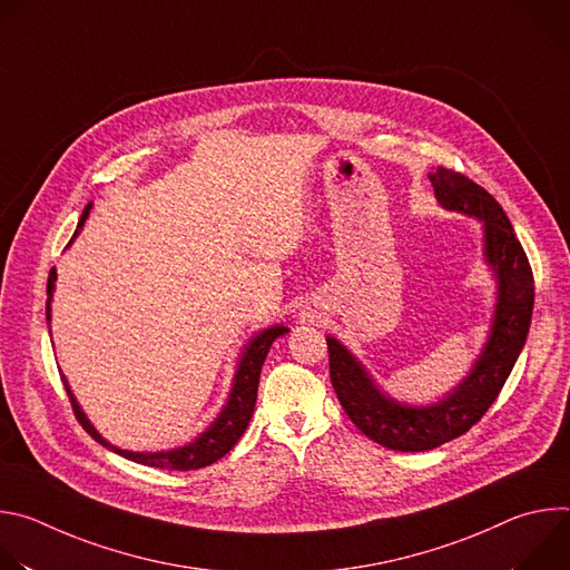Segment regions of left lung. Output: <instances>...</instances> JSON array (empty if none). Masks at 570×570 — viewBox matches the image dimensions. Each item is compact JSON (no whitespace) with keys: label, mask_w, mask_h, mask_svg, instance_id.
Masks as SVG:
<instances>
[{"label":"left lung","mask_w":570,"mask_h":570,"mask_svg":"<svg viewBox=\"0 0 570 570\" xmlns=\"http://www.w3.org/2000/svg\"><path fill=\"white\" fill-rule=\"evenodd\" d=\"M438 203L482 223V257L497 282L490 334L469 374L440 401L403 403L379 387L365 365L327 336L332 385L347 417L376 444L392 451H429L464 435L497 401L530 332L534 279L503 207L466 176L438 167L429 174Z\"/></svg>","instance_id":"8db88e82"}]
</instances>
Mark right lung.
<instances>
[{
    "label": "right lung",
    "instance_id": "add662e5",
    "mask_svg": "<svg viewBox=\"0 0 570 570\" xmlns=\"http://www.w3.org/2000/svg\"><path fill=\"white\" fill-rule=\"evenodd\" d=\"M92 209V203L86 205L83 214H80V220L76 225V232L71 236V240L67 243V248L73 243V238L83 229V223L88 220ZM56 268H51L49 279H47V322H51V299H53V291H56ZM51 334V330H49ZM288 334V327L284 324H273V327L255 334L246 345H243V352L238 356L236 363V372H234V381H232V390L227 394V401L223 405V411L218 413V417L191 442L178 446V449H169V451H128V449H119L115 444H110L88 420V415L80 409V403L76 401L67 379L62 376L65 390L71 399L73 413L83 426L99 444H104L106 449L119 453L121 458H128L132 462L146 464V466H157V469H169V471H191V469H203L212 462H216L218 458H223L225 453H229V449L240 440V435L246 433L253 413H255V403H257V387H259V374H262V365L268 356L271 345L279 338Z\"/></svg>",
    "mask_w": 570,
    "mask_h": 570
}]
</instances>
